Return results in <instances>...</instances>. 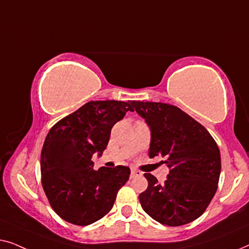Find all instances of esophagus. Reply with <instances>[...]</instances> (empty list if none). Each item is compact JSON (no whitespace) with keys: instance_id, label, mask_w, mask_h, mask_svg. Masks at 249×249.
<instances>
[{"instance_id":"34e87169","label":"esophagus","mask_w":249,"mask_h":249,"mask_svg":"<svg viewBox=\"0 0 249 249\" xmlns=\"http://www.w3.org/2000/svg\"><path fill=\"white\" fill-rule=\"evenodd\" d=\"M142 172L139 171L137 169H131V173H130V178L134 179V178H138V177H142Z\"/></svg>"}]
</instances>
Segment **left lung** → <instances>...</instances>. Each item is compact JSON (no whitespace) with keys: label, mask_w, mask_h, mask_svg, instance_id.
I'll return each mask as SVG.
<instances>
[{"label":"left lung","mask_w":249,"mask_h":249,"mask_svg":"<svg viewBox=\"0 0 249 249\" xmlns=\"http://www.w3.org/2000/svg\"><path fill=\"white\" fill-rule=\"evenodd\" d=\"M131 111L151 128L149 158H164L170 172L164 183L145 173L148 187L139 195L142 210L158 222L179 227L205 212L215 195L221 155L215 141L199 122L175 105L130 102Z\"/></svg>","instance_id":"1"}]
</instances>
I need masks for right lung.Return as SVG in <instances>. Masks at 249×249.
Listing matches in <instances>:
<instances>
[{
	"mask_svg": "<svg viewBox=\"0 0 249 249\" xmlns=\"http://www.w3.org/2000/svg\"><path fill=\"white\" fill-rule=\"evenodd\" d=\"M131 111L122 101H91L51 128L40 154L42 186L57 215L88 226L110 212L130 169L94 170V154L107 148L111 129Z\"/></svg>",
	"mask_w": 249,
	"mask_h": 249,
	"instance_id": "right-lung-1",
	"label": "right lung"
}]
</instances>
